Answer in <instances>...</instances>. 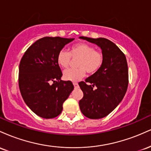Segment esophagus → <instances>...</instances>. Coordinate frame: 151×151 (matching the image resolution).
<instances>
[{"label": "esophagus", "mask_w": 151, "mask_h": 151, "mask_svg": "<svg viewBox=\"0 0 151 151\" xmlns=\"http://www.w3.org/2000/svg\"><path fill=\"white\" fill-rule=\"evenodd\" d=\"M73 85L75 89H77V88H78V86H79V85H78V84L77 82H73Z\"/></svg>", "instance_id": "1"}]
</instances>
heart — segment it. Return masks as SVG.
Wrapping results in <instances>:
<instances>
[{"label": "heart", "instance_id": "obj_1", "mask_svg": "<svg viewBox=\"0 0 151 151\" xmlns=\"http://www.w3.org/2000/svg\"><path fill=\"white\" fill-rule=\"evenodd\" d=\"M71 56L79 57L77 66L78 68L69 69L63 73L65 80L77 81L85 76L86 71L89 74L96 72L104 62L103 54L96 51L93 46L86 43H79L70 48V52L61 50L57 58L58 65L62 68H67L70 63Z\"/></svg>", "mask_w": 151, "mask_h": 151}]
</instances>
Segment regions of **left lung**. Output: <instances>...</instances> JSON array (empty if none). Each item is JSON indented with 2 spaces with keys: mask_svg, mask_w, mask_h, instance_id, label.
<instances>
[{
  "mask_svg": "<svg viewBox=\"0 0 151 151\" xmlns=\"http://www.w3.org/2000/svg\"><path fill=\"white\" fill-rule=\"evenodd\" d=\"M99 47L104 62L97 72L79 83L84 96L79 101L81 113L91 119L106 116L124 99L129 84L125 55L111 41L104 37H79Z\"/></svg>",
  "mask_w": 151,
  "mask_h": 151,
  "instance_id": "8db88e82",
  "label": "left lung"
}]
</instances>
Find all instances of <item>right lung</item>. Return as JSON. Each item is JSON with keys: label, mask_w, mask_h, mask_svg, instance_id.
<instances>
[{"label": "right lung", "mask_w": 151, "mask_h": 151, "mask_svg": "<svg viewBox=\"0 0 151 151\" xmlns=\"http://www.w3.org/2000/svg\"><path fill=\"white\" fill-rule=\"evenodd\" d=\"M74 38L45 37L28 48L19 65V88L27 106L44 119L61 114L62 104L74 86L62 81L57 58L59 52Z\"/></svg>", "instance_id": "right-lung-1"}]
</instances>
